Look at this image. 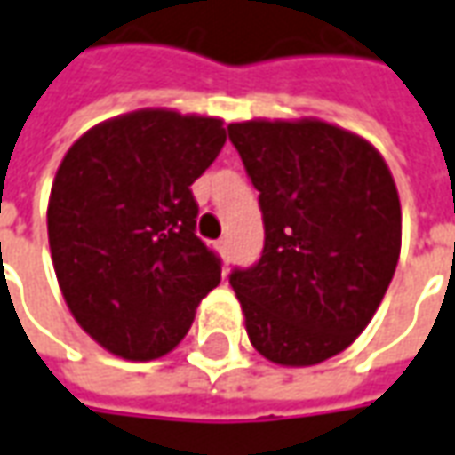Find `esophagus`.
Returning <instances> with one entry per match:
<instances>
[{"label": "esophagus", "mask_w": 455, "mask_h": 455, "mask_svg": "<svg viewBox=\"0 0 455 455\" xmlns=\"http://www.w3.org/2000/svg\"><path fill=\"white\" fill-rule=\"evenodd\" d=\"M216 253L224 259V264H227L228 259H231V243H228V239H219L216 241Z\"/></svg>", "instance_id": "1"}]
</instances>
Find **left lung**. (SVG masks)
<instances>
[{"mask_svg": "<svg viewBox=\"0 0 455 455\" xmlns=\"http://www.w3.org/2000/svg\"><path fill=\"white\" fill-rule=\"evenodd\" d=\"M259 191L264 251L234 268L253 348L281 366L341 354L376 314L401 253V202L383 156L341 126L228 124Z\"/></svg>", "mask_w": 455, "mask_h": 455, "instance_id": "obj_1", "label": "left lung"}]
</instances>
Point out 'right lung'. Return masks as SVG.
I'll use <instances>...</instances> for the list:
<instances>
[{
	"label": "right lung",
	"mask_w": 455,
	"mask_h": 455,
	"mask_svg": "<svg viewBox=\"0 0 455 455\" xmlns=\"http://www.w3.org/2000/svg\"><path fill=\"white\" fill-rule=\"evenodd\" d=\"M227 141L221 119L139 109L92 126L61 159L46 231L76 323L126 361H151L187 336L221 281L196 236L191 184Z\"/></svg>",
	"instance_id": "right-lung-1"
}]
</instances>
